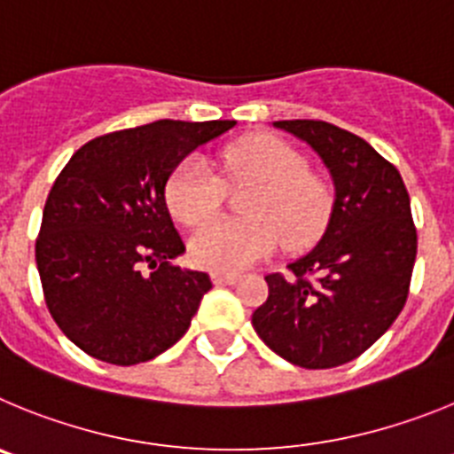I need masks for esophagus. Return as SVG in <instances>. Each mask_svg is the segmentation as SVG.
<instances>
[{
  "label": "esophagus",
  "mask_w": 454,
  "mask_h": 454,
  "mask_svg": "<svg viewBox=\"0 0 454 454\" xmlns=\"http://www.w3.org/2000/svg\"><path fill=\"white\" fill-rule=\"evenodd\" d=\"M237 280H239L237 273H219V271L212 273V283L215 285H235Z\"/></svg>",
  "instance_id": "1"
}]
</instances>
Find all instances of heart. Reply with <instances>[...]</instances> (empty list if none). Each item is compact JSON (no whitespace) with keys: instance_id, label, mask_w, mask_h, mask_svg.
<instances>
[{"instance_id":"obj_1","label":"heart","mask_w":454,"mask_h":454,"mask_svg":"<svg viewBox=\"0 0 454 454\" xmlns=\"http://www.w3.org/2000/svg\"><path fill=\"white\" fill-rule=\"evenodd\" d=\"M223 183L192 156L167 183V206L190 228L210 222L223 206L226 187H248L244 219H223L199 228L190 239L194 264L235 273L285 247H308L325 231L333 212V187L305 167V158L273 136H253L226 146L219 156Z\"/></svg>"}]
</instances>
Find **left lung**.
Here are the masks:
<instances>
[{
  "mask_svg": "<svg viewBox=\"0 0 454 454\" xmlns=\"http://www.w3.org/2000/svg\"><path fill=\"white\" fill-rule=\"evenodd\" d=\"M308 142L328 167V228L292 276L269 273L251 324L264 344L303 369L359 357L389 330L410 294L416 228L398 169L355 133L318 120L273 121Z\"/></svg>",
  "mask_w": 454,
  "mask_h": 454,
  "instance_id": "obj_1",
  "label": "left lung"
}]
</instances>
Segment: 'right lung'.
Listing matches in <instances>:
<instances>
[{"label": "right lung", "mask_w": 454, "mask_h": 454, "mask_svg": "<svg viewBox=\"0 0 454 454\" xmlns=\"http://www.w3.org/2000/svg\"><path fill=\"white\" fill-rule=\"evenodd\" d=\"M235 121L160 120L95 137L56 178L35 239L44 303L72 344L117 366L149 362L187 333L210 276L185 253L165 201L183 158ZM152 271L142 274L141 267Z\"/></svg>", "instance_id": "add662e5"}]
</instances>
